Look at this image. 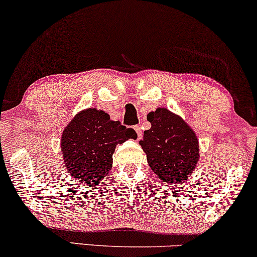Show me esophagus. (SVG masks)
I'll return each instance as SVG.
<instances>
[{
  "mask_svg": "<svg viewBox=\"0 0 257 257\" xmlns=\"http://www.w3.org/2000/svg\"><path fill=\"white\" fill-rule=\"evenodd\" d=\"M134 129H135V132H137V134H138V139L140 140L141 137H143V132H141V128L139 125H135Z\"/></svg>",
  "mask_w": 257,
  "mask_h": 257,
  "instance_id": "34e87169",
  "label": "esophagus"
}]
</instances>
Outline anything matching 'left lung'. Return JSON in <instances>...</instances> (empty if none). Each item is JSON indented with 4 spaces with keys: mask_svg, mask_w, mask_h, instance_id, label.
Segmentation results:
<instances>
[{
    "mask_svg": "<svg viewBox=\"0 0 257 257\" xmlns=\"http://www.w3.org/2000/svg\"><path fill=\"white\" fill-rule=\"evenodd\" d=\"M151 128L144 133L140 146L152 172L166 184L178 186L188 180L199 159L196 133L185 119L166 107L147 114Z\"/></svg>",
    "mask_w": 257,
    "mask_h": 257,
    "instance_id": "8db88e82",
    "label": "left lung"
}]
</instances>
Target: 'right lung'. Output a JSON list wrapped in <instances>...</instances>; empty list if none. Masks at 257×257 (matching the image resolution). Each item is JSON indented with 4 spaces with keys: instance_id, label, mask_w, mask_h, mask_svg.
Here are the masks:
<instances>
[{
    "instance_id": "obj_1",
    "label": "right lung",
    "mask_w": 257,
    "mask_h": 257,
    "mask_svg": "<svg viewBox=\"0 0 257 257\" xmlns=\"http://www.w3.org/2000/svg\"><path fill=\"white\" fill-rule=\"evenodd\" d=\"M133 128L111 120L110 114L95 107L79 111L61 134L64 164L73 179L95 187L108 175L114 150L128 139H137Z\"/></svg>"
}]
</instances>
